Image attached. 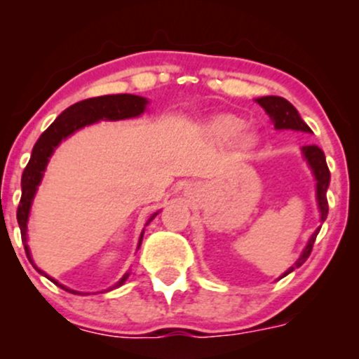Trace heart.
Returning <instances> with one entry per match:
<instances>
[{
    "label": "heart",
    "instance_id": "1",
    "mask_svg": "<svg viewBox=\"0 0 359 359\" xmlns=\"http://www.w3.org/2000/svg\"><path fill=\"white\" fill-rule=\"evenodd\" d=\"M245 119L240 116H234V114H222V116L214 118L209 123V133L212 135L217 142L222 143H231L234 140L240 142L243 148H250L253 145L255 138L253 135L245 131Z\"/></svg>",
    "mask_w": 359,
    "mask_h": 359
}]
</instances>
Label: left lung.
<instances>
[{
  "instance_id": "8db88e82",
  "label": "left lung",
  "mask_w": 359,
  "mask_h": 359,
  "mask_svg": "<svg viewBox=\"0 0 359 359\" xmlns=\"http://www.w3.org/2000/svg\"><path fill=\"white\" fill-rule=\"evenodd\" d=\"M255 101H257L258 104L265 109V113L269 114L270 121L273 123L275 130H292V131H304V133H312L311 128H309L306 123H304V119L300 118L299 111L295 109L287 100H283V97L263 96V97H257ZM302 156H304V160L307 162V165L312 170V175H314V179H316L317 208H319L320 222H324L325 217H327V211H329L325 192H327L329 182H331V174H329L327 163H325L324 151L316 145H307V147H302ZM319 231H320V226L311 234L307 245L304 246L302 253H300V257L295 259L294 265H292L288 270L283 271V273L278 277V280L283 278L288 273H292L295 269H299L300 265H304V263H306V259L309 258V255H311L312 246H314V241H316Z\"/></svg>"
}]
</instances>
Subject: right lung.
<instances>
[{
  "mask_svg": "<svg viewBox=\"0 0 359 359\" xmlns=\"http://www.w3.org/2000/svg\"><path fill=\"white\" fill-rule=\"evenodd\" d=\"M147 104H148L147 97L135 96V94H111V96L90 97V100H84L81 102H76V104L69 106V108L62 111L59 116H57L55 121H53L52 125L48 126L42 135H40V138L36 140L34 150H32L30 162H28V165L25 167L23 175H22V199H20L18 211H16V219H18L20 231H22V241H23L25 251H27L28 259H30V263L35 266V270L39 271V273L45 275V277L50 280V282L55 283L57 287L64 288V290L71 292V294H81V292L71 290V288L62 285V283L57 282L55 278H52L50 275H47L43 270H40L39 266L35 265L34 258H32L27 233H28V217H30V209H32V204H34L35 194L39 191V185L42 184L43 174L45 170H47L48 162H50V156L53 155V151H55V148L59 147L64 140H67L71 135L76 133V131H79L81 128L94 125V123L97 121H119V119L137 118L140 114L145 113ZM158 212L151 214V216L148 217L145 226L150 224V221H154ZM143 233H145V228H143L142 234H140L138 248L140 245H142ZM128 277H130V271H126V273L119 278L116 285L108 288V290L121 287L123 283L126 282Z\"/></svg>",
  "mask_w": 359,
  "mask_h": 359,
  "instance_id": "1",
  "label": "right lung"
}]
</instances>
